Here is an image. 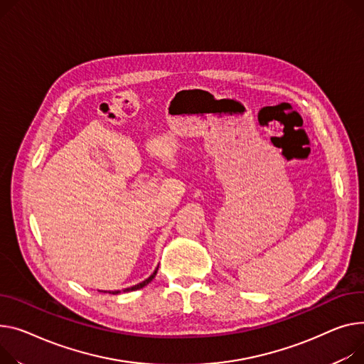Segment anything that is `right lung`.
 <instances>
[{
  "label": "right lung",
  "mask_w": 364,
  "mask_h": 364,
  "mask_svg": "<svg viewBox=\"0 0 364 364\" xmlns=\"http://www.w3.org/2000/svg\"><path fill=\"white\" fill-rule=\"evenodd\" d=\"M156 272H158V268L154 271V274L149 277V278H146L144 281H141V282H139V284H136V285H133V287H129V288H124L123 289V293H130V291H136V289H140V288H143L144 285H148L154 278H155V275H156ZM104 293H112V294H118V293H121V291H104Z\"/></svg>",
  "instance_id": "1"
}]
</instances>
